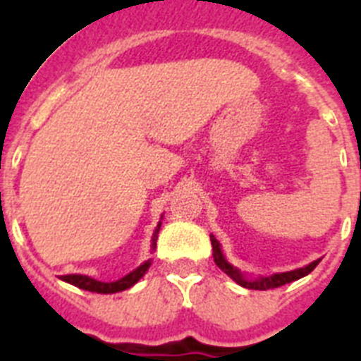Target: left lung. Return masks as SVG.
<instances>
[{
    "label": "left lung",
    "instance_id": "obj_1",
    "mask_svg": "<svg viewBox=\"0 0 361 361\" xmlns=\"http://www.w3.org/2000/svg\"><path fill=\"white\" fill-rule=\"evenodd\" d=\"M209 238H212L213 258H215L216 266L224 271L226 275L231 276V279L235 280L238 286H242V288H247V289H257V291L275 289V288H280V286H286V283H289V282H295V280H298V279H302V276L309 275V273H311V271L318 266V262H320V260H314V262H311L309 266L300 267V269L286 271V273H275V275H271V276H260V279L247 280L244 275H242L240 271L237 269V267H233L231 264L226 260L224 255H222V250H220L219 240H216L213 235H209Z\"/></svg>",
    "mask_w": 361,
    "mask_h": 361
}]
</instances>
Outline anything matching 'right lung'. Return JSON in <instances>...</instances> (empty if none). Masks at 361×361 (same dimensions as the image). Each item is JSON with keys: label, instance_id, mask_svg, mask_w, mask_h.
Listing matches in <instances>:
<instances>
[{"label": "right lung", "instance_id": "1", "mask_svg": "<svg viewBox=\"0 0 361 361\" xmlns=\"http://www.w3.org/2000/svg\"><path fill=\"white\" fill-rule=\"evenodd\" d=\"M159 229H161V222H159L155 231H153L152 251H155V245H157ZM149 266H152V258L146 260V262H142L137 269H133L132 273H128V275L123 276V279L117 280V282H99V280L90 279V276H86V275H63L61 280L63 282L72 283V286H75V288L79 289H85V291L101 293V295H111V293H119V291H124V289L132 288L133 283H137L142 276H145V273L148 271Z\"/></svg>", "mask_w": 361, "mask_h": 361}]
</instances>
